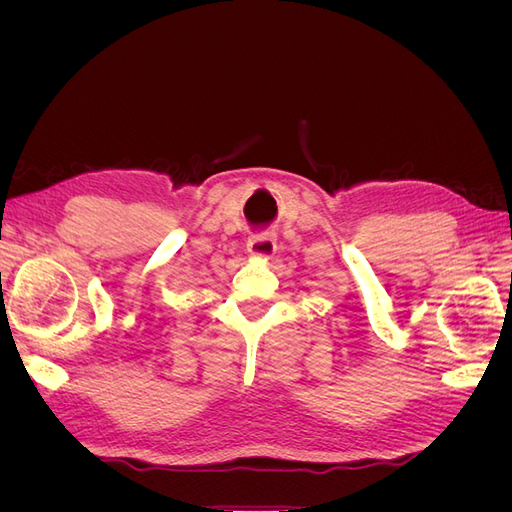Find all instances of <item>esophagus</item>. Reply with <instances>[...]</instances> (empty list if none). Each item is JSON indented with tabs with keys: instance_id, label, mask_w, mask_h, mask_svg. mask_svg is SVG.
<instances>
[{
	"instance_id": "obj_1",
	"label": "esophagus",
	"mask_w": 512,
	"mask_h": 512,
	"mask_svg": "<svg viewBox=\"0 0 512 512\" xmlns=\"http://www.w3.org/2000/svg\"><path fill=\"white\" fill-rule=\"evenodd\" d=\"M275 239L269 232H256V235L250 237L247 241V252L256 258H269L275 254Z\"/></svg>"
}]
</instances>
